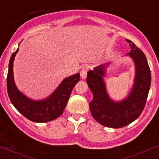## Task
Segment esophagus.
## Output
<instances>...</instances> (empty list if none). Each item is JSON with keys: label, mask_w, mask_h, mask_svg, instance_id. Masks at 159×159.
<instances>
[{"label": "esophagus", "mask_w": 159, "mask_h": 159, "mask_svg": "<svg viewBox=\"0 0 159 159\" xmlns=\"http://www.w3.org/2000/svg\"><path fill=\"white\" fill-rule=\"evenodd\" d=\"M87 72H88V69H87V68L84 67L81 69V71H80V75H81V78H82V79H86Z\"/></svg>", "instance_id": "1"}]
</instances>
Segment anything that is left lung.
<instances>
[{"label":"left lung","instance_id":"8db88e82","mask_svg":"<svg viewBox=\"0 0 159 159\" xmlns=\"http://www.w3.org/2000/svg\"><path fill=\"white\" fill-rule=\"evenodd\" d=\"M130 50L128 55L133 59L136 66L135 83L128 97L121 102L112 101L106 93L102 76L106 64L89 71L87 82L93 93L90 110L93 118L108 128H121L135 121L143 111L151 85V72L143 52L130 40H126Z\"/></svg>","mask_w":159,"mask_h":159}]
</instances>
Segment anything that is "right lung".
<instances>
[{
	"mask_svg": "<svg viewBox=\"0 0 159 159\" xmlns=\"http://www.w3.org/2000/svg\"><path fill=\"white\" fill-rule=\"evenodd\" d=\"M18 50L17 49L10 57L7 77V88L12 104L30 121L44 123L57 119L63 112L73 88L79 81L80 74L77 73L65 78L57 90L44 100H31L19 91L13 81V60Z\"/></svg>",
	"mask_w": 159,
	"mask_h": 159,
	"instance_id": "1",
	"label": "right lung"
}]
</instances>
